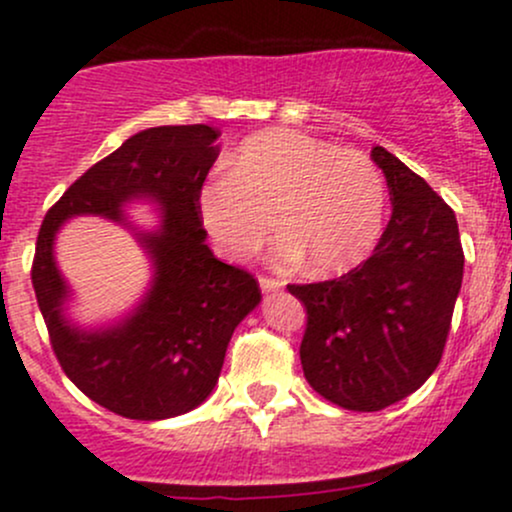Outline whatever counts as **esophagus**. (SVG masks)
I'll return each mask as SVG.
<instances>
[{
    "instance_id": "34e87169",
    "label": "esophagus",
    "mask_w": 512,
    "mask_h": 512,
    "mask_svg": "<svg viewBox=\"0 0 512 512\" xmlns=\"http://www.w3.org/2000/svg\"><path fill=\"white\" fill-rule=\"evenodd\" d=\"M260 289L265 294L277 292V289H282V282L280 280H272V277H260Z\"/></svg>"
}]
</instances>
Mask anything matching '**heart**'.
Instances as JSON below:
<instances>
[{
    "mask_svg": "<svg viewBox=\"0 0 512 512\" xmlns=\"http://www.w3.org/2000/svg\"><path fill=\"white\" fill-rule=\"evenodd\" d=\"M384 208V178L371 158L299 131L247 138L225 178L198 195L200 223L227 260L255 255L275 223L277 262L304 260L312 275L359 265L379 242Z\"/></svg>",
    "mask_w": 512,
    "mask_h": 512,
    "instance_id": "heart-1",
    "label": "heart"
}]
</instances>
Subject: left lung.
<instances>
[{
  "label": "left lung",
  "instance_id": "8db88e82",
  "mask_svg": "<svg viewBox=\"0 0 512 512\" xmlns=\"http://www.w3.org/2000/svg\"><path fill=\"white\" fill-rule=\"evenodd\" d=\"M391 220L374 255L337 280L289 285L307 309L299 359L319 396L349 411H381L436 371L463 282L453 210L386 148Z\"/></svg>",
  "mask_w": 512,
  "mask_h": 512
}]
</instances>
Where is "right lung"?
<instances>
[{
  "label": "right lung",
  "mask_w": 512,
  "mask_h": 512,
  "mask_svg": "<svg viewBox=\"0 0 512 512\" xmlns=\"http://www.w3.org/2000/svg\"><path fill=\"white\" fill-rule=\"evenodd\" d=\"M218 138L203 123L136 133L86 170L39 230L32 285L56 359L91 401L118 416L163 421L198 409L218 384L232 332L262 299L255 277L205 245L198 195L220 156ZM136 202L157 208L156 226L127 218ZM84 214L126 226L152 262L142 299L94 328L70 317L73 290L53 252L63 223Z\"/></svg>",
  "instance_id": "obj_1"
}]
</instances>
